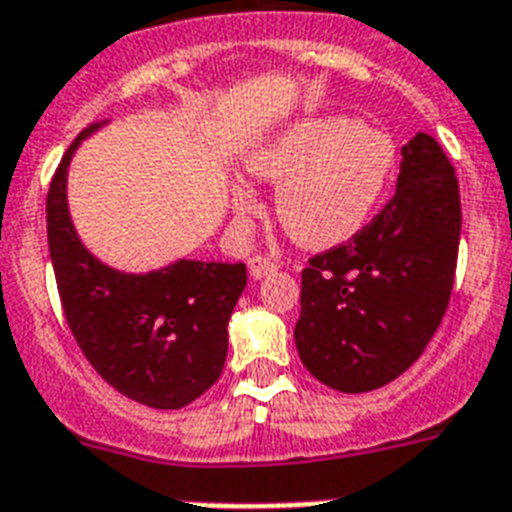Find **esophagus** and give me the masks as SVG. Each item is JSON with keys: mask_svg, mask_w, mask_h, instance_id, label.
I'll return each instance as SVG.
<instances>
[{"mask_svg": "<svg viewBox=\"0 0 512 512\" xmlns=\"http://www.w3.org/2000/svg\"><path fill=\"white\" fill-rule=\"evenodd\" d=\"M277 267H280L277 261H272L269 256H261V253L248 261V269H251L253 280H261V277L272 275V272H277Z\"/></svg>", "mask_w": 512, "mask_h": 512, "instance_id": "34e87169", "label": "esophagus"}]
</instances>
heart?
<instances>
[{
	"label": "heart",
	"mask_w": 512,
	"mask_h": 512,
	"mask_svg": "<svg viewBox=\"0 0 512 512\" xmlns=\"http://www.w3.org/2000/svg\"><path fill=\"white\" fill-rule=\"evenodd\" d=\"M394 169V140L341 116L306 118L251 155L253 174L277 185V219L304 248H330L357 235L386 198ZM232 203L240 216L259 211L243 185Z\"/></svg>",
	"instance_id": "obj_1"
}]
</instances>
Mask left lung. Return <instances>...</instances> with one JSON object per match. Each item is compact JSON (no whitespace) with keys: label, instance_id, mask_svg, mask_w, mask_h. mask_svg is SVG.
<instances>
[{"label":"left lung","instance_id":"8db88e82","mask_svg":"<svg viewBox=\"0 0 512 512\" xmlns=\"http://www.w3.org/2000/svg\"><path fill=\"white\" fill-rule=\"evenodd\" d=\"M460 187L428 134L402 147L394 198L357 235L301 272L296 349L304 367L343 394L399 378L439 330L455 285Z\"/></svg>","mask_w":512,"mask_h":512}]
</instances>
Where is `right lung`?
<instances>
[{"label": "right lung", "mask_w": 512, "mask_h": 512, "mask_svg": "<svg viewBox=\"0 0 512 512\" xmlns=\"http://www.w3.org/2000/svg\"><path fill=\"white\" fill-rule=\"evenodd\" d=\"M105 121L65 150L47 192V240L57 293L73 338L118 394L153 410H182L206 394L227 359V322L248 275L245 264L190 261L124 275L84 248L68 214L71 155Z\"/></svg>", "instance_id": "1"}]
</instances>
